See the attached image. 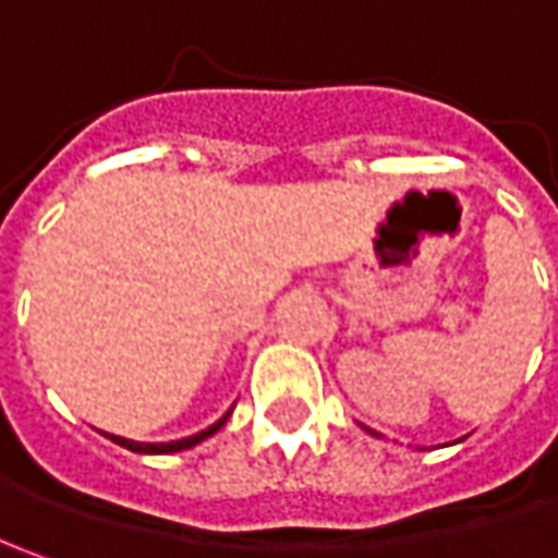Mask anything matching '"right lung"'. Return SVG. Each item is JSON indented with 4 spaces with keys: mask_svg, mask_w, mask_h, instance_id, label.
I'll return each instance as SVG.
<instances>
[{
    "mask_svg": "<svg viewBox=\"0 0 558 558\" xmlns=\"http://www.w3.org/2000/svg\"><path fill=\"white\" fill-rule=\"evenodd\" d=\"M226 418H229V413H226V416L220 418V422H214L210 428H204V432H198V435H192V438H183V440H170V444H142V440L118 438V435H111V438H114V444H120V447L133 450V453H148V457H155V453H180V450H189V447L202 444L204 438L217 435V432H220V428H223V425H226Z\"/></svg>",
    "mask_w": 558,
    "mask_h": 558,
    "instance_id": "right-lung-1",
    "label": "right lung"
}]
</instances>
